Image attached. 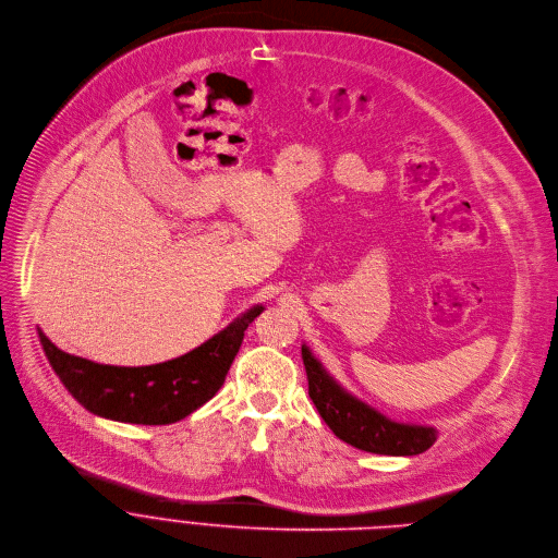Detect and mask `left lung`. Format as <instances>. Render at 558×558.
<instances>
[{
  "label": "left lung",
  "instance_id": "8db88e82",
  "mask_svg": "<svg viewBox=\"0 0 558 558\" xmlns=\"http://www.w3.org/2000/svg\"><path fill=\"white\" fill-rule=\"evenodd\" d=\"M302 361H305L310 396L316 410L340 440L363 451L387 456H416L436 442V427L391 421L365 400L347 391L323 367L307 344H302Z\"/></svg>",
  "mask_w": 558,
  "mask_h": 558
}]
</instances>
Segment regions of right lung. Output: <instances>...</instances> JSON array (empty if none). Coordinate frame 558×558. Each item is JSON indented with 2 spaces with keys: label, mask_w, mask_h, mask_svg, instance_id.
<instances>
[{
  "label": "right lung",
  "mask_w": 558,
  "mask_h": 558,
  "mask_svg": "<svg viewBox=\"0 0 558 558\" xmlns=\"http://www.w3.org/2000/svg\"><path fill=\"white\" fill-rule=\"evenodd\" d=\"M246 310L222 331L180 359L146 365H99L58 349L41 329L39 342L69 393L95 416L133 425H169L186 418L222 387L246 327L263 314Z\"/></svg>",
  "instance_id": "right-lung-1"
}]
</instances>
